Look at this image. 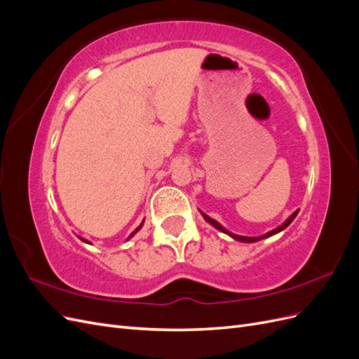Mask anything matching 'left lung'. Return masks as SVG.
Masks as SVG:
<instances>
[{
    "label": "left lung",
    "mask_w": 359,
    "mask_h": 359,
    "mask_svg": "<svg viewBox=\"0 0 359 359\" xmlns=\"http://www.w3.org/2000/svg\"><path fill=\"white\" fill-rule=\"evenodd\" d=\"M298 212H299V210H297L292 215H289V219H287L285 223H281L278 227H276V229L269 231V232H266V233H264V235H260V236H243V235H236V233H232V232H229L227 229H224V227H223L219 222H215L214 219H211V217H208V215L203 214V212L201 211V214L203 215L205 222H208L211 226L215 227V229H219L220 232H223V233H226V235H229L231 238H233V240L241 241V243H256V241L264 240V238H269V236H273V235H276V233H278V232H281V231H285L286 227H287L293 220H295V217L298 215Z\"/></svg>",
    "instance_id": "8db88e82"
}]
</instances>
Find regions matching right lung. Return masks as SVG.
Masks as SVG:
<instances>
[{
    "instance_id": "obj_1",
    "label": "right lung",
    "mask_w": 359,
    "mask_h": 359,
    "mask_svg": "<svg viewBox=\"0 0 359 359\" xmlns=\"http://www.w3.org/2000/svg\"><path fill=\"white\" fill-rule=\"evenodd\" d=\"M142 226H144V222H142V223H140V224H139V227H136V229H135V231H133L132 233H130V236H128V238H132V236H133V235H135V233H136V232H137V231H139V229H140V227H142ZM79 240H81V241H83V243H86V244H91L90 241H86V240H83V238H81V236H79Z\"/></svg>"
}]
</instances>
